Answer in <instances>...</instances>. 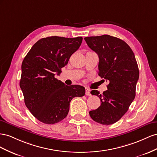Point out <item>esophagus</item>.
Wrapping results in <instances>:
<instances>
[{
    "mask_svg": "<svg viewBox=\"0 0 157 157\" xmlns=\"http://www.w3.org/2000/svg\"><path fill=\"white\" fill-rule=\"evenodd\" d=\"M86 95L87 96L91 95V93H90V89H88V88H86Z\"/></svg>",
    "mask_w": 157,
    "mask_h": 157,
    "instance_id": "esophagus-1",
    "label": "esophagus"
}]
</instances>
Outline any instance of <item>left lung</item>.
I'll return each instance as SVG.
<instances>
[{"instance_id":"left-lung-1","label":"left lung","mask_w":157,"mask_h":157,"mask_svg":"<svg viewBox=\"0 0 157 157\" xmlns=\"http://www.w3.org/2000/svg\"><path fill=\"white\" fill-rule=\"evenodd\" d=\"M84 39L99 58L98 75L109 83L108 90L102 94L91 91L100 98L101 106L89 115L99 124H114L126 114L136 97L140 72L135 55L126 42L109 35Z\"/></svg>"}]
</instances>
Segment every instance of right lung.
I'll use <instances>...</instances> for the list:
<instances>
[{
  "instance_id": "right-lung-1",
  "label": "right lung",
  "mask_w": 157,
  "mask_h": 157,
  "mask_svg": "<svg viewBox=\"0 0 157 157\" xmlns=\"http://www.w3.org/2000/svg\"><path fill=\"white\" fill-rule=\"evenodd\" d=\"M82 40V37L41 39L22 62L20 86L25 104L40 122L47 124L60 122L68 115L71 99L85 95L83 86H66L55 78L79 48Z\"/></svg>"
}]
</instances>
